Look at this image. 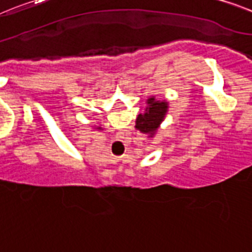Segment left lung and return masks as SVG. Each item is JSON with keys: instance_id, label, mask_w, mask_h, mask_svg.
Instances as JSON below:
<instances>
[{"instance_id": "8db88e82", "label": "left lung", "mask_w": 252, "mask_h": 252, "mask_svg": "<svg viewBox=\"0 0 252 252\" xmlns=\"http://www.w3.org/2000/svg\"><path fill=\"white\" fill-rule=\"evenodd\" d=\"M147 103L145 112L137 116L135 127L143 134H148L149 137H153L168 112V103L164 100H157L156 96H150Z\"/></svg>"}]
</instances>
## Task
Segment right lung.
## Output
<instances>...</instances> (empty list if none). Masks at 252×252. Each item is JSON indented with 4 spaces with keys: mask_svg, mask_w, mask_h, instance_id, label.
I'll use <instances>...</instances> for the list:
<instances>
[{
    "mask_svg": "<svg viewBox=\"0 0 252 252\" xmlns=\"http://www.w3.org/2000/svg\"><path fill=\"white\" fill-rule=\"evenodd\" d=\"M96 128H98V130H102V127H96Z\"/></svg>",
    "mask_w": 252,
    "mask_h": 252,
    "instance_id": "add662e5",
    "label": "right lung"
}]
</instances>
